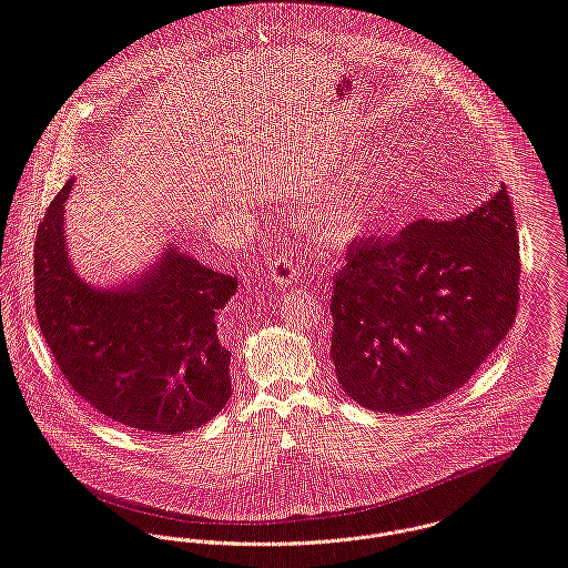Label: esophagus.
<instances>
[{
	"mask_svg": "<svg viewBox=\"0 0 568 568\" xmlns=\"http://www.w3.org/2000/svg\"><path fill=\"white\" fill-rule=\"evenodd\" d=\"M300 277V264L297 257L293 253H282L275 257V262L271 264V282L280 288H286L288 284H293Z\"/></svg>",
	"mask_w": 568,
	"mask_h": 568,
	"instance_id": "1",
	"label": "esophagus"
}]
</instances>
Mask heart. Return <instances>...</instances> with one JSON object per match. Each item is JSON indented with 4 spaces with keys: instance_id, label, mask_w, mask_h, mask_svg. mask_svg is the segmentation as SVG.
<instances>
[{
    "instance_id": "1",
    "label": "heart",
    "mask_w": 568,
    "mask_h": 568,
    "mask_svg": "<svg viewBox=\"0 0 568 568\" xmlns=\"http://www.w3.org/2000/svg\"><path fill=\"white\" fill-rule=\"evenodd\" d=\"M375 211L373 179H357L348 185L333 191L317 209L315 220L320 233L328 240H351L359 235L371 222Z\"/></svg>"
}]
</instances>
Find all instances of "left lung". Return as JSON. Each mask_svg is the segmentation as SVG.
I'll use <instances>...</instances> for the list:
<instances>
[{"mask_svg": "<svg viewBox=\"0 0 568 568\" xmlns=\"http://www.w3.org/2000/svg\"><path fill=\"white\" fill-rule=\"evenodd\" d=\"M335 277L331 355L362 407L412 414L463 387L509 333L520 255L511 197L416 220L351 246Z\"/></svg>", "mask_w": 568, "mask_h": 568, "instance_id": "left-lung-1", "label": "left lung"}]
</instances>
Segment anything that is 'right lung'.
<instances>
[{"label": "right lung", "mask_w": 568, "mask_h": 568, "mask_svg": "<svg viewBox=\"0 0 568 568\" xmlns=\"http://www.w3.org/2000/svg\"><path fill=\"white\" fill-rule=\"evenodd\" d=\"M68 181L34 242L37 320L61 375L108 418L154 434L211 420L231 396V353L217 315L237 277L211 271L176 244L116 286H94L70 260Z\"/></svg>", "instance_id": "obj_1"}]
</instances>
